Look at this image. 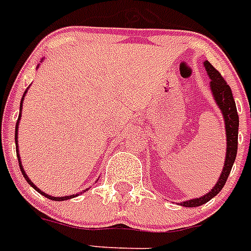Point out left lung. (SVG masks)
<instances>
[{
    "mask_svg": "<svg viewBox=\"0 0 251 251\" xmlns=\"http://www.w3.org/2000/svg\"><path fill=\"white\" fill-rule=\"evenodd\" d=\"M205 70L208 71V75L210 76V89L213 92L214 100L217 104L221 108L225 117V124H226V135H227V151H226V161H225V167L222 170V174L220 176V180L216 184V186L212 189L208 194L198 199H191V201H182L180 203L184 207H199L201 204L209 201L212 198H214L217 194L222 190V187L226 184L228 175L231 172L233 162L236 159L237 154V134H239V115H237L236 103L233 100L232 92L229 88L226 80L223 79L220 71L216 70L209 61L204 62Z\"/></svg>",
    "mask_w": 251,
    "mask_h": 251,
    "instance_id": "1",
    "label": "left lung"
}]
</instances>
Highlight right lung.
<instances>
[{
    "label": "right lung",
    "instance_id": "add662e5",
    "mask_svg": "<svg viewBox=\"0 0 251 251\" xmlns=\"http://www.w3.org/2000/svg\"><path fill=\"white\" fill-rule=\"evenodd\" d=\"M25 94H26V90H25L24 96H23V100H24ZM23 100H22V103H23ZM22 107H23V104H20V112H22ZM20 117H22V113H19V119H18V122H16V127H15V143H18V126H19V121H20ZM16 148H18V145H16ZM18 159H19V166H20V171H22V174H23V176H24L25 180L28 181L29 185H31V187H34V189L38 191V193H41L42 195H44V197L48 198V199H50V201H66V199H70V198H75V197H77V195H79V194H76V195H69V197L56 198V197H50V195H48V194L43 193V191L39 190V189H38V187L35 186V185L33 184V182H31L30 178H29L28 176H26V174H25L24 168H23V166H22V161H20V155H19V151H18ZM86 190H88V189H86Z\"/></svg>",
    "mask_w": 251,
    "mask_h": 251
}]
</instances>
